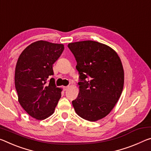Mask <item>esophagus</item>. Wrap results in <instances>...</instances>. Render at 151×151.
I'll return each instance as SVG.
<instances>
[{"mask_svg":"<svg viewBox=\"0 0 151 151\" xmlns=\"http://www.w3.org/2000/svg\"><path fill=\"white\" fill-rule=\"evenodd\" d=\"M68 88V86H66V87H63L64 91H66Z\"/></svg>","mask_w":151,"mask_h":151,"instance_id":"1","label":"esophagus"}]
</instances>
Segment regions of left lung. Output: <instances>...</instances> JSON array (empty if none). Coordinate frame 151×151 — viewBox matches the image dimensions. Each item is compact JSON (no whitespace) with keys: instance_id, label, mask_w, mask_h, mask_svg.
I'll return each instance as SVG.
<instances>
[{"instance_id":"obj_1","label":"left lung","mask_w":151,"mask_h":151,"mask_svg":"<svg viewBox=\"0 0 151 151\" xmlns=\"http://www.w3.org/2000/svg\"><path fill=\"white\" fill-rule=\"evenodd\" d=\"M76 60L79 93L72 104L81 118L95 122L109 114L122 92L124 73L121 60L111 47L82 41L68 44Z\"/></svg>"}]
</instances>
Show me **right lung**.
Returning <instances> with one entry per match:
<instances>
[{
  "mask_svg": "<svg viewBox=\"0 0 151 151\" xmlns=\"http://www.w3.org/2000/svg\"><path fill=\"white\" fill-rule=\"evenodd\" d=\"M64 49L63 44L37 41L23 50L16 64L15 85L24 110L38 120L53 114L62 88L55 85L53 66Z\"/></svg>",
  "mask_w": 151,
  "mask_h": 151,
  "instance_id": "add662e5",
  "label": "right lung"
}]
</instances>
